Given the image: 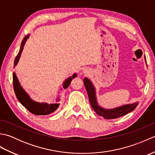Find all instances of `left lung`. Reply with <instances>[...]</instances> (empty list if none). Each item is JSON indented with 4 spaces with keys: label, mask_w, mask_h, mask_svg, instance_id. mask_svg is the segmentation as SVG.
Listing matches in <instances>:
<instances>
[{
    "label": "left lung",
    "mask_w": 155,
    "mask_h": 155,
    "mask_svg": "<svg viewBox=\"0 0 155 155\" xmlns=\"http://www.w3.org/2000/svg\"><path fill=\"white\" fill-rule=\"evenodd\" d=\"M144 61H145V62L147 63L145 56H144ZM84 84L87 89L88 98H89L92 108H93V110L96 112V113L98 115L103 117L104 118H106V119H113V118L123 117L124 115L135 109V108L137 107L138 104H139L137 102H136V103H134L133 104H124L123 106L111 108V109H106V108L101 107L98 104L96 97V90H95L94 85L92 83L91 80L85 77L84 78Z\"/></svg>",
    "instance_id": "1"
}]
</instances>
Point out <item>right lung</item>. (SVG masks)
I'll use <instances>...</instances> for the list:
<instances>
[{"mask_svg": "<svg viewBox=\"0 0 155 155\" xmlns=\"http://www.w3.org/2000/svg\"><path fill=\"white\" fill-rule=\"evenodd\" d=\"M29 37H30V35H28L27 36H25L24 38H23L18 53L15 59L14 67H15L16 65L18 64L23 48H24V46ZM77 74L74 73L72 77H68L64 81L63 84H62V87L64 88V89H66L70 85L72 80L75 77H77ZM12 78L13 87H14V90L16 98H18L20 103L27 108L28 111H30L31 113L36 115H47L52 113L58 108L60 103H57L54 104H48L47 103H38V102H36L31 99L30 96L27 93V92L23 89V88L22 87L21 84H20L18 78L16 77L15 72L12 74ZM60 101V97H58L57 98V101Z\"/></svg>", "mask_w": 155, "mask_h": 155, "instance_id": "obj_1", "label": "right lung"}]
</instances>
